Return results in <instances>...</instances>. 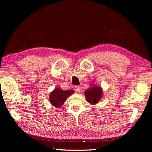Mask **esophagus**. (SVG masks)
Masks as SVG:
<instances>
[{
    "instance_id": "34e87169",
    "label": "esophagus",
    "mask_w": 152,
    "mask_h": 152,
    "mask_svg": "<svg viewBox=\"0 0 152 152\" xmlns=\"http://www.w3.org/2000/svg\"><path fill=\"white\" fill-rule=\"evenodd\" d=\"M74 89H75V91L78 92V93H80V90H81V87H80V86H75V87H74Z\"/></svg>"
}]
</instances>
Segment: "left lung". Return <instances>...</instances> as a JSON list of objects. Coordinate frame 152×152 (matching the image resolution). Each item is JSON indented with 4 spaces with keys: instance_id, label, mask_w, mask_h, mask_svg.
Here are the masks:
<instances>
[{
    "instance_id": "obj_1",
    "label": "left lung",
    "mask_w": 152,
    "mask_h": 152,
    "mask_svg": "<svg viewBox=\"0 0 152 152\" xmlns=\"http://www.w3.org/2000/svg\"><path fill=\"white\" fill-rule=\"evenodd\" d=\"M90 88L85 91V96L86 101L91 104L98 103L103 96V90L101 86H96L94 84H91Z\"/></svg>"
}]
</instances>
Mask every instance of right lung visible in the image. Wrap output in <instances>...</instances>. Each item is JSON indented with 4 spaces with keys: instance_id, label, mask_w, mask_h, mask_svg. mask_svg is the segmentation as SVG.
<instances>
[{
    "instance_id": "obj_1",
    "label": "right lung",
    "mask_w": 152,
    "mask_h": 152,
    "mask_svg": "<svg viewBox=\"0 0 152 152\" xmlns=\"http://www.w3.org/2000/svg\"><path fill=\"white\" fill-rule=\"evenodd\" d=\"M73 93H74V91L72 89L63 91L59 87H57L54 89L49 95L50 102L54 107H61L66 100L67 98L71 96Z\"/></svg>"
}]
</instances>
